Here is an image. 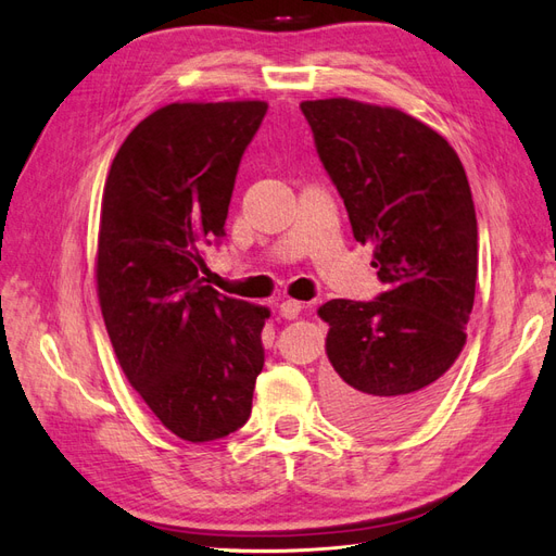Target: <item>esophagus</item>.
I'll use <instances>...</instances> for the list:
<instances>
[{"label":"esophagus","mask_w":556,"mask_h":556,"mask_svg":"<svg viewBox=\"0 0 556 556\" xmlns=\"http://www.w3.org/2000/svg\"><path fill=\"white\" fill-rule=\"evenodd\" d=\"M301 311H304V304H301V301H294V299H285L280 304V315L285 319H296Z\"/></svg>","instance_id":"1"}]
</instances>
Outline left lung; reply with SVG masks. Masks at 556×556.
Masks as SVG:
<instances>
[{
	"instance_id": "8db88e82",
	"label": "left lung",
	"mask_w": 556,
	"mask_h": 556,
	"mask_svg": "<svg viewBox=\"0 0 556 556\" xmlns=\"http://www.w3.org/2000/svg\"><path fill=\"white\" fill-rule=\"evenodd\" d=\"M352 233L371 243L374 301L331 299L325 396L341 425L399 433L431 413L466 343L478 220L462 160L417 117L333 97L301 102Z\"/></svg>"
}]
</instances>
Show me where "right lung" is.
Returning <instances> with one entry per match:
<instances>
[{
    "instance_id": "add662e5",
    "label": "right lung",
    "mask_w": 556,
    "mask_h": 556,
    "mask_svg": "<svg viewBox=\"0 0 556 556\" xmlns=\"http://www.w3.org/2000/svg\"><path fill=\"white\" fill-rule=\"evenodd\" d=\"M266 102H176L129 131L106 176L97 294L115 357L160 422L225 439L252 410L268 308L204 285L243 150Z\"/></svg>"
}]
</instances>
